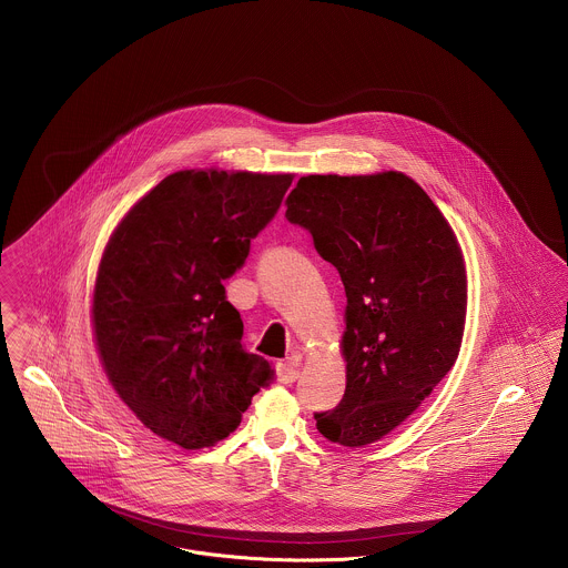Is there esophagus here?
<instances>
[{"mask_svg": "<svg viewBox=\"0 0 568 568\" xmlns=\"http://www.w3.org/2000/svg\"><path fill=\"white\" fill-rule=\"evenodd\" d=\"M300 378V356H288L284 363H277V381L288 385Z\"/></svg>", "mask_w": 568, "mask_h": 568, "instance_id": "obj_1", "label": "esophagus"}]
</instances>
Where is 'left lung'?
<instances>
[{
  "label": "left lung",
  "mask_w": 568,
  "mask_h": 568,
  "mask_svg": "<svg viewBox=\"0 0 568 568\" xmlns=\"http://www.w3.org/2000/svg\"><path fill=\"white\" fill-rule=\"evenodd\" d=\"M286 219L313 234L345 286V394L315 413L325 439L361 448L400 426L459 356L468 280L457 236L403 172L308 174Z\"/></svg>",
  "instance_id": "obj_1"
}]
</instances>
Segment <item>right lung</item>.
Wrapping results in <instances>:
<instances>
[{"label":"right lung","mask_w":568,"mask_h":568,"mask_svg":"<svg viewBox=\"0 0 568 568\" xmlns=\"http://www.w3.org/2000/svg\"><path fill=\"white\" fill-rule=\"evenodd\" d=\"M293 174L179 170L104 246L91 304L102 367L140 422L196 450L234 433L271 363L243 347L223 280L277 214Z\"/></svg>","instance_id":"right-lung-1"}]
</instances>
